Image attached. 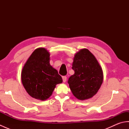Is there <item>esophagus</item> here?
Returning <instances> with one entry per match:
<instances>
[{
	"instance_id": "1",
	"label": "esophagus",
	"mask_w": 129,
	"mask_h": 129,
	"mask_svg": "<svg viewBox=\"0 0 129 129\" xmlns=\"http://www.w3.org/2000/svg\"><path fill=\"white\" fill-rule=\"evenodd\" d=\"M62 81H63V82H64V83H65V82H66L67 78V76H62Z\"/></svg>"
}]
</instances>
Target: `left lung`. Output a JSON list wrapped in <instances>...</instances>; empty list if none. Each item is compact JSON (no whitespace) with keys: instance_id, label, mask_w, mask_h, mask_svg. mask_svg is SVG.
<instances>
[{"instance_id":"left-lung-1","label":"left lung","mask_w":129,"mask_h":129,"mask_svg":"<svg viewBox=\"0 0 129 129\" xmlns=\"http://www.w3.org/2000/svg\"><path fill=\"white\" fill-rule=\"evenodd\" d=\"M72 69L74 74L68 80L73 95L80 100L92 98L103 83L104 76L101 66L95 56L87 49H82L74 57Z\"/></svg>"}]
</instances>
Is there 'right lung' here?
Masks as SVG:
<instances>
[{"mask_svg":"<svg viewBox=\"0 0 129 129\" xmlns=\"http://www.w3.org/2000/svg\"><path fill=\"white\" fill-rule=\"evenodd\" d=\"M50 53L45 48L35 49L24 64L21 74L22 84L32 98L44 101L62 82L57 71L50 64Z\"/></svg>","mask_w":129,"mask_h":129,"instance_id":"1","label":"right lung"}]
</instances>
